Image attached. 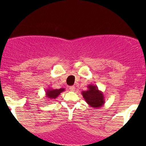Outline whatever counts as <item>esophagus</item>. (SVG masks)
Instances as JSON below:
<instances>
[{
    "label": "esophagus",
    "mask_w": 146,
    "mask_h": 146,
    "mask_svg": "<svg viewBox=\"0 0 146 146\" xmlns=\"http://www.w3.org/2000/svg\"><path fill=\"white\" fill-rule=\"evenodd\" d=\"M69 89L70 91H74L75 90V86H70L69 87Z\"/></svg>",
    "instance_id": "1"
}]
</instances>
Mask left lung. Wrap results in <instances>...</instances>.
Returning a JSON list of instances; mask_svg holds the SVG:
<instances>
[{"label": "left lung", "mask_w": 146, "mask_h": 146, "mask_svg": "<svg viewBox=\"0 0 146 146\" xmlns=\"http://www.w3.org/2000/svg\"><path fill=\"white\" fill-rule=\"evenodd\" d=\"M88 90L82 92V95L90 106L94 108H100L104 105L105 98L104 94L99 90L97 86L89 84Z\"/></svg>", "instance_id": "8db88e82"}]
</instances>
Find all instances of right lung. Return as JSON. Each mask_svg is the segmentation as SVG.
Segmentation results:
<instances>
[{"instance_id": "add662e5", "label": "right lung", "mask_w": 146, "mask_h": 146, "mask_svg": "<svg viewBox=\"0 0 146 146\" xmlns=\"http://www.w3.org/2000/svg\"><path fill=\"white\" fill-rule=\"evenodd\" d=\"M65 91L64 88H60V89H52L51 88L46 89V97L49 100L57 98L58 96L60 95V94Z\"/></svg>"}]
</instances>
